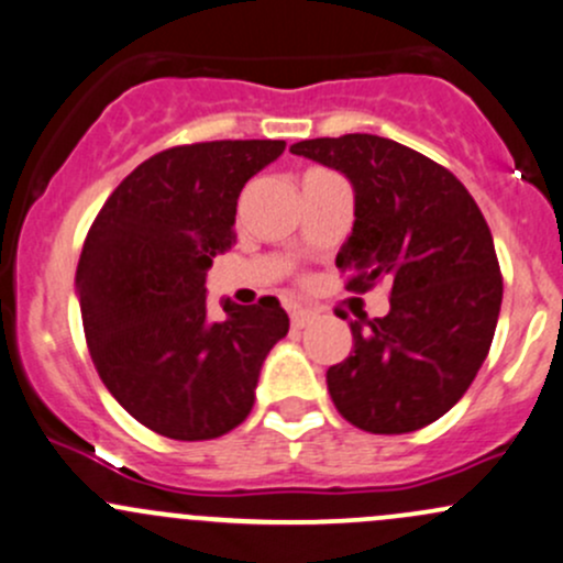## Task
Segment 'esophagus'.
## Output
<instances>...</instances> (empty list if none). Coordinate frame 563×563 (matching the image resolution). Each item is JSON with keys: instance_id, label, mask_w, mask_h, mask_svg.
Returning a JSON list of instances; mask_svg holds the SVG:
<instances>
[{"instance_id": "1", "label": "esophagus", "mask_w": 563, "mask_h": 563, "mask_svg": "<svg viewBox=\"0 0 563 563\" xmlns=\"http://www.w3.org/2000/svg\"><path fill=\"white\" fill-rule=\"evenodd\" d=\"M310 318H312V312L307 310V307H299V305L291 307V323H294V327H297V329L305 327V323L310 321Z\"/></svg>"}]
</instances>
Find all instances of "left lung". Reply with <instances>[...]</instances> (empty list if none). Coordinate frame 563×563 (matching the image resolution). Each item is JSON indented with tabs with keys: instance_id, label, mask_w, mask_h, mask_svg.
<instances>
[{
	"instance_id": "1",
	"label": "left lung",
	"mask_w": 563,
	"mask_h": 563,
	"mask_svg": "<svg viewBox=\"0 0 563 563\" xmlns=\"http://www.w3.org/2000/svg\"><path fill=\"white\" fill-rule=\"evenodd\" d=\"M291 153L340 169L356 221L336 266L364 294L386 280V318L351 321L353 351L329 366L340 416L372 434H407L445 416L488 356L501 272L481 207L451 169L377 134L301 140Z\"/></svg>"
}]
</instances>
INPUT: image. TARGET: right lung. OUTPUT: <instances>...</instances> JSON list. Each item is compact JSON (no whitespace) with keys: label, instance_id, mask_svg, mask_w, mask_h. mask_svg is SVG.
Wrapping results in <instances>:
<instances>
[{"label":"right lung","instance_id":"obj_1","mask_svg":"<svg viewBox=\"0 0 563 563\" xmlns=\"http://www.w3.org/2000/svg\"><path fill=\"white\" fill-rule=\"evenodd\" d=\"M286 151L283 140L175 145L110 194L78 262L82 331L118 405L156 434L216 440L253 410L266 353L288 334L275 297L223 301L212 321L205 277L236 242L242 186Z\"/></svg>","mask_w":563,"mask_h":563}]
</instances>
